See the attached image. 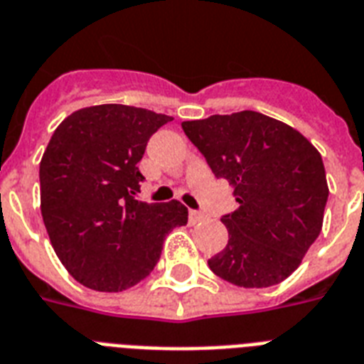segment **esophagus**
<instances>
[{
    "mask_svg": "<svg viewBox=\"0 0 364 364\" xmlns=\"http://www.w3.org/2000/svg\"><path fill=\"white\" fill-rule=\"evenodd\" d=\"M203 218H205V215H203V213H200V211H191V213H188V223H191V224L200 223V220H203Z\"/></svg>",
    "mask_w": 364,
    "mask_h": 364,
    "instance_id": "esophagus-1",
    "label": "esophagus"
}]
</instances>
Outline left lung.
I'll use <instances>...</instances> for the list:
<instances>
[{"label": "left lung", "mask_w": 364, "mask_h": 364, "mask_svg": "<svg viewBox=\"0 0 364 364\" xmlns=\"http://www.w3.org/2000/svg\"><path fill=\"white\" fill-rule=\"evenodd\" d=\"M181 127L239 203L220 218L228 245L208 262L211 271L241 288L280 284L321 232L329 187L320 151L294 127L252 110Z\"/></svg>", "instance_id": "left-lung-1"}]
</instances>
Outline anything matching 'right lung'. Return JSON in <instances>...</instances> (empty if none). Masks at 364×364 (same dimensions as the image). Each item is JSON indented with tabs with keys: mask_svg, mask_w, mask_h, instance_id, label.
<instances>
[{
	"mask_svg": "<svg viewBox=\"0 0 364 364\" xmlns=\"http://www.w3.org/2000/svg\"><path fill=\"white\" fill-rule=\"evenodd\" d=\"M170 115L125 105L65 117L41 159V213L58 258L85 288L123 291L151 273L162 243L188 211L134 200L147 140Z\"/></svg>",
	"mask_w": 364,
	"mask_h": 364,
	"instance_id": "1",
	"label": "right lung"
}]
</instances>
